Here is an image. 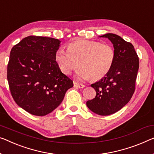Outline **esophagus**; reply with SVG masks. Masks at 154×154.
Instances as JSON below:
<instances>
[{"label":"esophagus","mask_w":154,"mask_h":154,"mask_svg":"<svg viewBox=\"0 0 154 154\" xmlns=\"http://www.w3.org/2000/svg\"><path fill=\"white\" fill-rule=\"evenodd\" d=\"M74 86L77 87V88H83L85 87L84 84L78 83V82H74Z\"/></svg>","instance_id":"34e87169"}]
</instances>
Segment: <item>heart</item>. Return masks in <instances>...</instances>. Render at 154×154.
<instances>
[{
  "label": "heart",
  "mask_w": 154,
  "mask_h": 154,
  "mask_svg": "<svg viewBox=\"0 0 154 154\" xmlns=\"http://www.w3.org/2000/svg\"><path fill=\"white\" fill-rule=\"evenodd\" d=\"M113 48L98 41H79L68 45L67 52L59 50L55 59L61 72L69 75L79 66L77 75L80 79L98 81L106 76L113 66Z\"/></svg>",
  "instance_id": "heart-1"
}]
</instances>
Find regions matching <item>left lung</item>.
Returning a JSON list of instances; mask_svg holds the SVG:
<instances>
[{"instance_id":"1","label":"left lung","mask_w":154,"mask_h":154,"mask_svg":"<svg viewBox=\"0 0 154 154\" xmlns=\"http://www.w3.org/2000/svg\"><path fill=\"white\" fill-rule=\"evenodd\" d=\"M100 37L108 38L113 43L115 60L106 76L91 86L96 91L94 99L86 105L100 116L113 114L129 102L136 89L139 58L134 45L117 34L108 33Z\"/></svg>"}]
</instances>
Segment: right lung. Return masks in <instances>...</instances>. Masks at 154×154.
Returning <instances> with one entry per match:
<instances>
[{
	"mask_svg": "<svg viewBox=\"0 0 154 154\" xmlns=\"http://www.w3.org/2000/svg\"><path fill=\"white\" fill-rule=\"evenodd\" d=\"M60 43L54 38L29 36L11 50L7 75L11 94L18 106L34 116L53 111L73 86L55 59Z\"/></svg>",
	"mask_w": 154,
	"mask_h": 154,
	"instance_id": "1",
	"label": "right lung"
}]
</instances>
